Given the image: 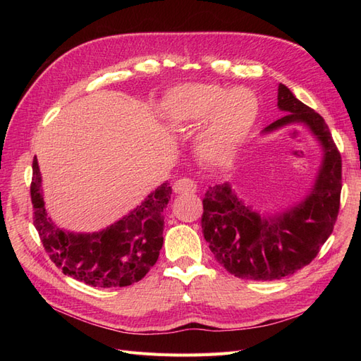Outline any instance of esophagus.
I'll return each instance as SVG.
<instances>
[{
  "label": "esophagus",
  "mask_w": 361,
  "mask_h": 361,
  "mask_svg": "<svg viewBox=\"0 0 361 361\" xmlns=\"http://www.w3.org/2000/svg\"><path fill=\"white\" fill-rule=\"evenodd\" d=\"M173 191L176 194H188V192H195L197 191V183L188 178H182L178 179L173 183Z\"/></svg>",
  "instance_id": "obj_1"
}]
</instances>
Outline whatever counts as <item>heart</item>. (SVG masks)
Returning <instances> with one entry per match:
<instances>
[{"label":"heart","instance_id":"b5f03b06","mask_svg":"<svg viewBox=\"0 0 361 361\" xmlns=\"http://www.w3.org/2000/svg\"><path fill=\"white\" fill-rule=\"evenodd\" d=\"M167 117L176 125L206 122L197 137V150L211 161L231 157L257 114V99L247 87L226 90L215 84L178 87L164 101Z\"/></svg>","mask_w":361,"mask_h":361}]
</instances>
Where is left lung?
<instances>
[{
  "instance_id": "left-lung-1",
  "label": "left lung",
  "mask_w": 361,
  "mask_h": 361,
  "mask_svg": "<svg viewBox=\"0 0 361 361\" xmlns=\"http://www.w3.org/2000/svg\"><path fill=\"white\" fill-rule=\"evenodd\" d=\"M277 106L285 113L262 135L304 126L322 157L312 188L279 212L259 211L228 182L214 185L203 199L202 232L214 257L239 279L280 280L309 265L333 232L342 190V159L324 118L279 84Z\"/></svg>"
}]
</instances>
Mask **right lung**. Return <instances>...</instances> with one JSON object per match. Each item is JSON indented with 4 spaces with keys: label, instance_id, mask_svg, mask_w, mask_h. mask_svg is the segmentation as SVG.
Here are the masks:
<instances>
[{
    "label": "right lung",
    "instance_id": "1",
    "mask_svg": "<svg viewBox=\"0 0 361 361\" xmlns=\"http://www.w3.org/2000/svg\"><path fill=\"white\" fill-rule=\"evenodd\" d=\"M171 187L164 182L113 224L97 232H72L52 221L43 200L42 174L32 159L31 202L35 226L51 260L63 274L94 288H123L157 264L164 238V209Z\"/></svg>",
    "mask_w": 361,
    "mask_h": 361
}]
</instances>
